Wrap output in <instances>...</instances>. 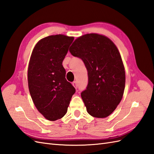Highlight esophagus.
Segmentation results:
<instances>
[{
  "label": "esophagus",
  "instance_id": "esophagus-1",
  "mask_svg": "<svg viewBox=\"0 0 154 154\" xmlns=\"http://www.w3.org/2000/svg\"><path fill=\"white\" fill-rule=\"evenodd\" d=\"M72 85H73L74 87L76 88V89L78 88V84H77V82L76 81H74V82H72Z\"/></svg>",
  "mask_w": 154,
  "mask_h": 154
}]
</instances>
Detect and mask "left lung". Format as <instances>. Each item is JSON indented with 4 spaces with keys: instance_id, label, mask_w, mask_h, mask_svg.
Instances as JSON below:
<instances>
[{
    "instance_id": "8db88e82",
    "label": "left lung",
    "mask_w": 154,
    "mask_h": 154,
    "mask_svg": "<svg viewBox=\"0 0 154 154\" xmlns=\"http://www.w3.org/2000/svg\"><path fill=\"white\" fill-rule=\"evenodd\" d=\"M69 51L88 70V84L81 97L88 114L107 117L120 103L125 89V69L117 47L106 36L91 33L75 40Z\"/></svg>"
}]
</instances>
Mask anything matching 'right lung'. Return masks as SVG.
<instances>
[{
    "instance_id": "1",
    "label": "right lung",
    "mask_w": 154,
    "mask_h": 154,
    "mask_svg": "<svg viewBox=\"0 0 154 154\" xmlns=\"http://www.w3.org/2000/svg\"><path fill=\"white\" fill-rule=\"evenodd\" d=\"M74 37L63 35L41 39L33 49L28 67V85L37 110L50 121L63 118L76 89L65 78L62 63Z\"/></svg>"
}]
</instances>
